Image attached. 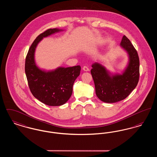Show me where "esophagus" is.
Instances as JSON below:
<instances>
[{"label":"esophagus","instance_id":"obj_1","mask_svg":"<svg viewBox=\"0 0 157 157\" xmlns=\"http://www.w3.org/2000/svg\"><path fill=\"white\" fill-rule=\"evenodd\" d=\"M82 69H83L84 71H86V72H88V71H90L89 67H86V66H84V67H83V68H82Z\"/></svg>","mask_w":157,"mask_h":157}]
</instances>
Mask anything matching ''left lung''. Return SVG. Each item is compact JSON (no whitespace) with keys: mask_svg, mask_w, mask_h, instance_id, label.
Returning a JSON list of instances; mask_svg holds the SVG:
<instances>
[{"mask_svg":"<svg viewBox=\"0 0 157 157\" xmlns=\"http://www.w3.org/2000/svg\"><path fill=\"white\" fill-rule=\"evenodd\" d=\"M120 45L127 51L129 57L128 64L122 74H112L98 62L92 64L90 71L96 95L106 103H115L125 99L139 81L140 59L136 50L125 35Z\"/></svg>","mask_w":157,"mask_h":157,"instance_id":"1","label":"left lung"}]
</instances>
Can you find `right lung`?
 <instances>
[{
  "label": "right lung",
  "instance_id": "add662e5",
  "mask_svg": "<svg viewBox=\"0 0 157 157\" xmlns=\"http://www.w3.org/2000/svg\"><path fill=\"white\" fill-rule=\"evenodd\" d=\"M62 30L49 29L40 34L30 46L25 60V74L30 92L39 101L49 106H60L67 102L72 95L74 83L81 71L79 65L45 71L35 63V52L39 42L44 37Z\"/></svg>",
  "mask_w": 157,
  "mask_h": 157
}]
</instances>
